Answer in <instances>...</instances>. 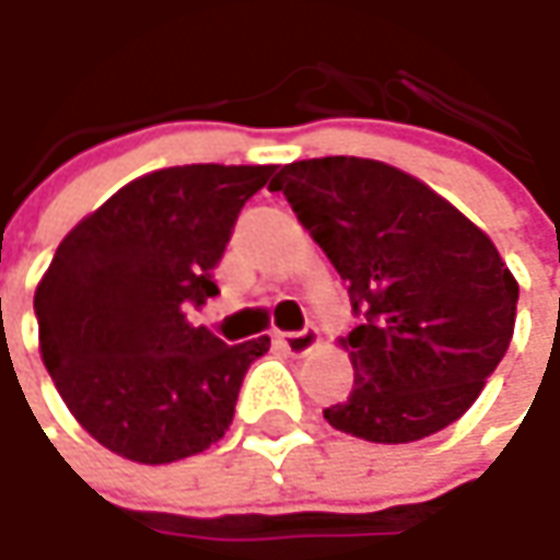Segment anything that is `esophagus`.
<instances>
[{
	"label": "esophagus",
	"mask_w": 560,
	"mask_h": 560,
	"mask_svg": "<svg viewBox=\"0 0 560 560\" xmlns=\"http://www.w3.org/2000/svg\"><path fill=\"white\" fill-rule=\"evenodd\" d=\"M280 346L290 355H308L314 346H317V330L305 327V330H295V334H280Z\"/></svg>",
	"instance_id": "obj_1"
}]
</instances>
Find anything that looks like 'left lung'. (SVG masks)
Wrapping results in <instances>:
<instances>
[{
  "instance_id": "8db88e82",
  "label": "left lung",
  "mask_w": 560,
  "mask_h": 560,
  "mask_svg": "<svg viewBox=\"0 0 560 560\" xmlns=\"http://www.w3.org/2000/svg\"><path fill=\"white\" fill-rule=\"evenodd\" d=\"M302 226L349 283L355 389L324 408L368 442H415L455 423L505 358L517 280L499 248L418 177L371 159L277 167Z\"/></svg>"
}]
</instances>
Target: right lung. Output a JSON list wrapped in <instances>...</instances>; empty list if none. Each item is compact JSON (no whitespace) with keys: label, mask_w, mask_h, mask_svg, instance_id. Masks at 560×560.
<instances>
[{"label":"right lung","mask_w":560,"mask_h":560,"mask_svg":"<svg viewBox=\"0 0 560 560\" xmlns=\"http://www.w3.org/2000/svg\"><path fill=\"white\" fill-rule=\"evenodd\" d=\"M277 164L162 167L118 189L61 240L33 295L39 352L77 423L120 458L199 455L233 423L268 336L226 346L192 327L218 295L243 205Z\"/></svg>","instance_id":"add662e5"}]
</instances>
